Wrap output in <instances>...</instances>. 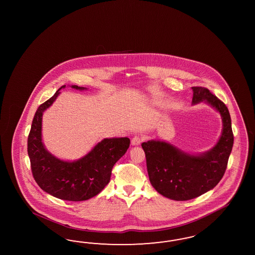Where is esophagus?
<instances>
[{"label":"esophagus","mask_w":255,"mask_h":255,"mask_svg":"<svg viewBox=\"0 0 255 255\" xmlns=\"http://www.w3.org/2000/svg\"><path fill=\"white\" fill-rule=\"evenodd\" d=\"M141 141H142L141 137L139 135H135L131 139V144L132 146H139L141 144Z\"/></svg>","instance_id":"34e87169"}]
</instances>
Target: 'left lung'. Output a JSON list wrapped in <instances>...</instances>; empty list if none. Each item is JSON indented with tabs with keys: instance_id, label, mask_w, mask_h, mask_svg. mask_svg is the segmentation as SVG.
<instances>
[{
	"instance_id": "left-lung-1",
	"label": "left lung",
	"mask_w": 255,
	"mask_h": 255,
	"mask_svg": "<svg viewBox=\"0 0 255 255\" xmlns=\"http://www.w3.org/2000/svg\"><path fill=\"white\" fill-rule=\"evenodd\" d=\"M192 89L193 105L204 102L222 117L223 131L216 145L200 154H190L160 140H149L141 145L146 154L151 185L172 200H190L212 190L224 177L234 144L228 108L208 89Z\"/></svg>"
}]
</instances>
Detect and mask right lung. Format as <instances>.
Returning <instances> with one entry per match:
<instances>
[{
    "mask_svg": "<svg viewBox=\"0 0 255 255\" xmlns=\"http://www.w3.org/2000/svg\"><path fill=\"white\" fill-rule=\"evenodd\" d=\"M84 91L87 88L71 86ZM54 95L36 110L28 136V155L32 176L39 187L59 199L85 201L97 195L108 185L111 171L130 146L128 137L103 139L77 161H63L46 149L42 141V117L60 94Z\"/></svg>",
    "mask_w": 255,
    "mask_h": 255,
    "instance_id": "add662e5",
    "label": "right lung"
}]
</instances>
